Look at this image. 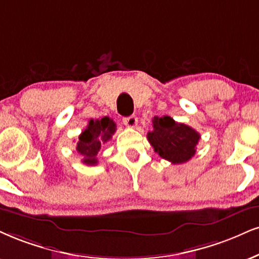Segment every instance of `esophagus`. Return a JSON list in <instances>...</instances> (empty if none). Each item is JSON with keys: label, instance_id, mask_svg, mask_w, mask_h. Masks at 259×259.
<instances>
[{"label": "esophagus", "instance_id": "34e87169", "mask_svg": "<svg viewBox=\"0 0 259 259\" xmlns=\"http://www.w3.org/2000/svg\"><path fill=\"white\" fill-rule=\"evenodd\" d=\"M123 124L126 127H130V128H133V127L137 126V123H138V119H137L136 115H131V116H127V117H123L122 120Z\"/></svg>", "mask_w": 259, "mask_h": 259}]
</instances>
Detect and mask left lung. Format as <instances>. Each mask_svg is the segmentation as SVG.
I'll use <instances>...</instances> for the list:
<instances>
[{"mask_svg": "<svg viewBox=\"0 0 259 259\" xmlns=\"http://www.w3.org/2000/svg\"><path fill=\"white\" fill-rule=\"evenodd\" d=\"M154 131L148 133V140L155 152L173 164L190 161L196 154L199 133L185 123H179L170 116H155Z\"/></svg>", "mask_w": 259, "mask_h": 259, "instance_id": "1", "label": "left lung"}]
</instances>
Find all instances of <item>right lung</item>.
<instances>
[{
	"label": "right lung",
	"instance_id": "1",
	"mask_svg": "<svg viewBox=\"0 0 259 259\" xmlns=\"http://www.w3.org/2000/svg\"><path fill=\"white\" fill-rule=\"evenodd\" d=\"M115 131L116 124L108 116L89 121L88 127L82 131L76 143V151L82 156V163L88 165L98 163L97 154L101 146L109 142Z\"/></svg>",
	"mask_w": 259,
	"mask_h": 259
}]
</instances>
